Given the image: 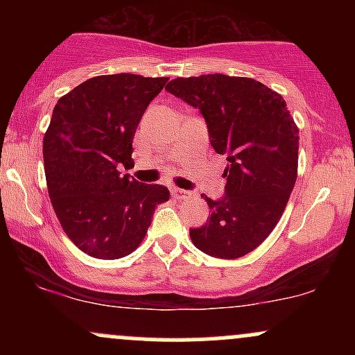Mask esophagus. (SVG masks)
Wrapping results in <instances>:
<instances>
[{
	"label": "esophagus",
	"instance_id": "obj_1",
	"mask_svg": "<svg viewBox=\"0 0 355 355\" xmlns=\"http://www.w3.org/2000/svg\"><path fill=\"white\" fill-rule=\"evenodd\" d=\"M172 195L173 198H177V200H185V198L190 197V191L187 190H182V189H172Z\"/></svg>",
	"mask_w": 355,
	"mask_h": 355
}]
</instances>
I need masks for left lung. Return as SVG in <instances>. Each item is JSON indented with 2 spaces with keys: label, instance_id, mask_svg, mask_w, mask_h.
Instances as JSON below:
<instances>
[{
  "label": "left lung",
  "instance_id": "1",
  "mask_svg": "<svg viewBox=\"0 0 355 355\" xmlns=\"http://www.w3.org/2000/svg\"><path fill=\"white\" fill-rule=\"evenodd\" d=\"M172 93L200 110L214 150L227 157L225 195L205 197L210 218L190 230L193 245L217 259H239L266 240L297 180L299 128L279 93L243 76L175 78Z\"/></svg>",
  "mask_w": 355,
  "mask_h": 355
}]
</instances>
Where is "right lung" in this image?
<instances>
[{
    "instance_id": "right-lung-1",
    "label": "right lung",
    "mask_w": 355,
    "mask_h": 355,
    "mask_svg": "<svg viewBox=\"0 0 355 355\" xmlns=\"http://www.w3.org/2000/svg\"><path fill=\"white\" fill-rule=\"evenodd\" d=\"M168 78L132 73L89 78L61 96L43 138L48 193L68 239L95 259L132 254L170 198L120 168L133 165V137Z\"/></svg>"
}]
</instances>
